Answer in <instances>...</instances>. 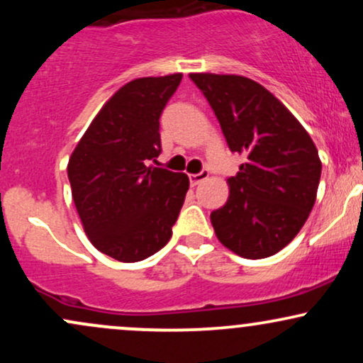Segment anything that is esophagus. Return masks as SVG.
<instances>
[{
    "instance_id": "esophagus-1",
    "label": "esophagus",
    "mask_w": 363,
    "mask_h": 363,
    "mask_svg": "<svg viewBox=\"0 0 363 363\" xmlns=\"http://www.w3.org/2000/svg\"><path fill=\"white\" fill-rule=\"evenodd\" d=\"M208 176H210V170L208 169H203L199 174H193V176H189L191 186H198L199 182H203L205 179H208Z\"/></svg>"
}]
</instances>
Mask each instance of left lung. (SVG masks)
<instances>
[{
	"label": "left lung",
	"mask_w": 363,
	"mask_h": 363,
	"mask_svg": "<svg viewBox=\"0 0 363 363\" xmlns=\"http://www.w3.org/2000/svg\"><path fill=\"white\" fill-rule=\"evenodd\" d=\"M213 109L230 152L245 164L228 179L230 196L210 218L225 247L245 259L281 251L301 232L320 179L309 133L264 86L237 74L191 73Z\"/></svg>",
	"instance_id": "8db88e82"
}]
</instances>
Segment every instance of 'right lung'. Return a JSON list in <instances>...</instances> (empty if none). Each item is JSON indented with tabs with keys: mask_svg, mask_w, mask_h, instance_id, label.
Listing matches in <instances>:
<instances>
[{
	"mask_svg": "<svg viewBox=\"0 0 363 363\" xmlns=\"http://www.w3.org/2000/svg\"><path fill=\"white\" fill-rule=\"evenodd\" d=\"M182 74L129 82L86 129L68 164L73 201L90 242L121 262L160 251L189 189L186 174L153 167L160 116Z\"/></svg>",
	"mask_w": 363,
	"mask_h": 363,
	"instance_id": "1",
	"label": "right lung"
}]
</instances>
